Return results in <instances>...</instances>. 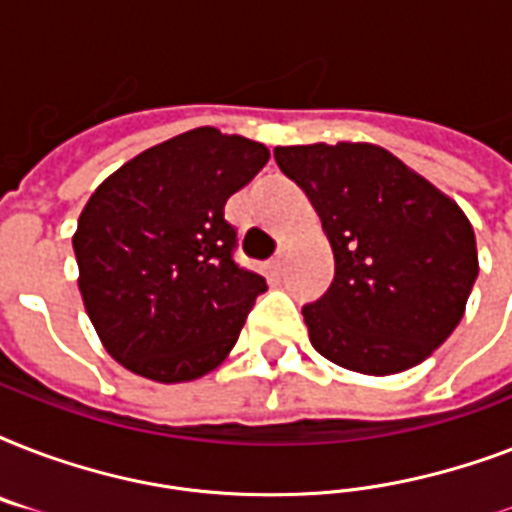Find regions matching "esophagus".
I'll list each match as a JSON object with an SVG mask.
<instances>
[{
    "instance_id": "1",
    "label": "esophagus",
    "mask_w": 512,
    "mask_h": 512,
    "mask_svg": "<svg viewBox=\"0 0 512 512\" xmlns=\"http://www.w3.org/2000/svg\"><path fill=\"white\" fill-rule=\"evenodd\" d=\"M284 257H287V249L281 247L279 252H276V257H273V268H276V271H281V265H284Z\"/></svg>"
}]
</instances>
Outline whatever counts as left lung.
Returning <instances> with one entry per match:
<instances>
[{
  "mask_svg": "<svg viewBox=\"0 0 512 512\" xmlns=\"http://www.w3.org/2000/svg\"><path fill=\"white\" fill-rule=\"evenodd\" d=\"M319 212L332 287L303 305L313 348L361 374L412 369L460 324L478 276L476 233L457 204L372 143L273 151Z\"/></svg>",
  "mask_w": 512,
  "mask_h": 512,
  "instance_id": "obj_1",
  "label": "left lung"
}]
</instances>
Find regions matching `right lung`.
<instances>
[{"instance_id": "obj_1", "label": "right lung", "mask_w": 512, "mask_h": 512, "mask_svg": "<svg viewBox=\"0 0 512 512\" xmlns=\"http://www.w3.org/2000/svg\"><path fill=\"white\" fill-rule=\"evenodd\" d=\"M268 156L263 143L199 127L135 156L84 204L79 292L100 342L130 372L196 380L231 353L268 284L233 260L223 207Z\"/></svg>"}]
</instances>
